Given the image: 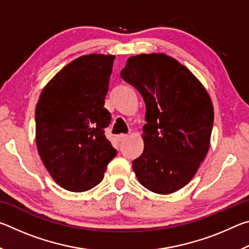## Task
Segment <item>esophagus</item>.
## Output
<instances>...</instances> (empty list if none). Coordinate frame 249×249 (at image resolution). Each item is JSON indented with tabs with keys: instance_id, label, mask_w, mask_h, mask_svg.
<instances>
[{
	"instance_id": "esophagus-1",
	"label": "esophagus",
	"mask_w": 249,
	"mask_h": 249,
	"mask_svg": "<svg viewBox=\"0 0 249 249\" xmlns=\"http://www.w3.org/2000/svg\"><path fill=\"white\" fill-rule=\"evenodd\" d=\"M127 137H128V135L121 134V135H119V136H117L116 138H117V141H119V142H123V141H125Z\"/></svg>"
}]
</instances>
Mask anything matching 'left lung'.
<instances>
[{
	"label": "left lung",
	"mask_w": 249,
	"mask_h": 249,
	"mask_svg": "<svg viewBox=\"0 0 249 249\" xmlns=\"http://www.w3.org/2000/svg\"><path fill=\"white\" fill-rule=\"evenodd\" d=\"M121 77L146 105L144 151L133 160L135 175L149 191H178L208 154L214 121L208 92L190 70L163 53L130 57Z\"/></svg>",
	"instance_id": "8db88e82"
}]
</instances>
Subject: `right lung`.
Wrapping results in <instances>:
<instances>
[{
    "mask_svg": "<svg viewBox=\"0 0 249 249\" xmlns=\"http://www.w3.org/2000/svg\"><path fill=\"white\" fill-rule=\"evenodd\" d=\"M114 56L87 54L61 69L45 87L36 107L37 149L46 169L66 190L82 192L103 180L117 151L104 129V107Z\"/></svg>",
    "mask_w": 249,
    "mask_h": 249,
    "instance_id": "add662e5",
    "label": "right lung"
}]
</instances>
